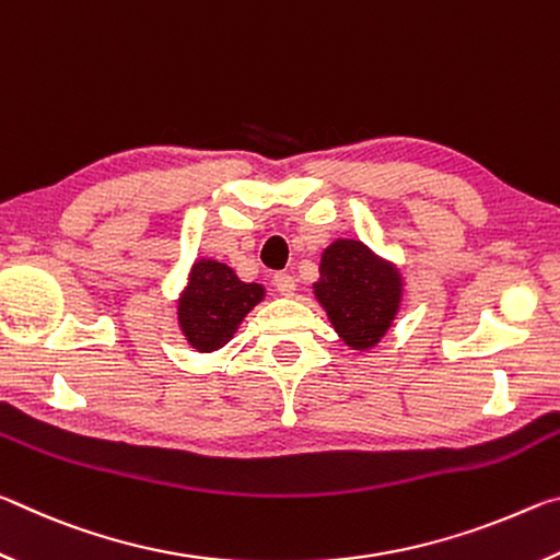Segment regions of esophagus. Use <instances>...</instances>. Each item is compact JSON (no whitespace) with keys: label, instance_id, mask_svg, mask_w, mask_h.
<instances>
[{"label":"esophagus","instance_id":"1","mask_svg":"<svg viewBox=\"0 0 560 560\" xmlns=\"http://www.w3.org/2000/svg\"><path fill=\"white\" fill-rule=\"evenodd\" d=\"M273 287H277L281 296H293V293H296V279H293L291 273H277V277H273Z\"/></svg>","mask_w":560,"mask_h":560}]
</instances>
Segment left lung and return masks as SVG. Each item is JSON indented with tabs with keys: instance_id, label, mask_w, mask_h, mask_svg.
Instances as JSON below:
<instances>
[{
	"instance_id": "left-lung-1",
	"label": "left lung",
	"mask_w": 560,
	"mask_h": 560,
	"mask_svg": "<svg viewBox=\"0 0 560 560\" xmlns=\"http://www.w3.org/2000/svg\"><path fill=\"white\" fill-rule=\"evenodd\" d=\"M402 273L360 240L338 236L318 264L314 296L350 350L368 353L390 330L402 303Z\"/></svg>"
}]
</instances>
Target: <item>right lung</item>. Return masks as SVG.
Listing matches in <instances>:
<instances>
[{
	"instance_id": "add662e5",
	"label": "right lung",
	"mask_w": 560,
	"mask_h": 560,
	"mask_svg": "<svg viewBox=\"0 0 560 560\" xmlns=\"http://www.w3.org/2000/svg\"><path fill=\"white\" fill-rule=\"evenodd\" d=\"M267 299L264 283H246L230 264L195 259L177 296V324L197 353H214L234 338L246 314Z\"/></svg>"
}]
</instances>
